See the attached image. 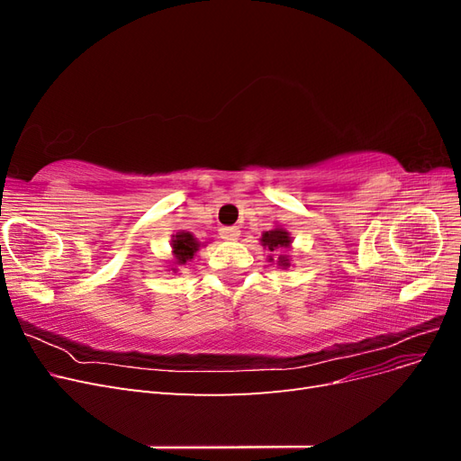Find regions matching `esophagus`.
<instances>
[{
    "label": "esophagus",
    "instance_id": "34e87169",
    "mask_svg": "<svg viewBox=\"0 0 461 461\" xmlns=\"http://www.w3.org/2000/svg\"><path fill=\"white\" fill-rule=\"evenodd\" d=\"M219 234H221L222 240H236L240 236V230L236 227H222Z\"/></svg>",
    "mask_w": 461,
    "mask_h": 461
}]
</instances>
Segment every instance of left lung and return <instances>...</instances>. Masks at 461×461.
Masks as SVG:
<instances>
[{
  "instance_id": "8db88e82",
  "label": "left lung",
  "mask_w": 461,
  "mask_h": 461,
  "mask_svg": "<svg viewBox=\"0 0 461 461\" xmlns=\"http://www.w3.org/2000/svg\"><path fill=\"white\" fill-rule=\"evenodd\" d=\"M261 246L267 249V261L276 263V267L288 269L292 267V256H288V249L292 248V236L281 225H275L271 230H265L259 239Z\"/></svg>"
}]
</instances>
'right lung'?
I'll return each mask as SVG.
<instances>
[{"instance_id":"obj_1","label":"right lung","mask_w":461,"mask_h":461,"mask_svg":"<svg viewBox=\"0 0 461 461\" xmlns=\"http://www.w3.org/2000/svg\"><path fill=\"white\" fill-rule=\"evenodd\" d=\"M205 242H200L196 236L188 230H178L171 239V261L167 265V271L178 273V267H183L188 261L194 259L200 248H203Z\"/></svg>"}]
</instances>
